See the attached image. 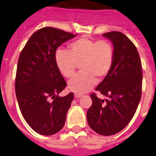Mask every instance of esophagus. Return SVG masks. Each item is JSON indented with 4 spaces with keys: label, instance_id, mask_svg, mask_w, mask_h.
Segmentation results:
<instances>
[{
    "label": "esophagus",
    "instance_id": "34e87169",
    "mask_svg": "<svg viewBox=\"0 0 156 156\" xmlns=\"http://www.w3.org/2000/svg\"><path fill=\"white\" fill-rule=\"evenodd\" d=\"M74 97H75V98H80V97H82V95L81 94H78V93H75V94H74Z\"/></svg>",
    "mask_w": 156,
    "mask_h": 156
}]
</instances>
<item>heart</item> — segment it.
Returning <instances> with one entry per match:
<instances>
[{
  "mask_svg": "<svg viewBox=\"0 0 156 156\" xmlns=\"http://www.w3.org/2000/svg\"><path fill=\"white\" fill-rule=\"evenodd\" d=\"M115 52L107 40L94 41L80 38L68 46V51L58 49L55 62L59 73L70 78L79 64L81 72L68 82V89L76 93H84L93 87L96 79L102 80L112 70Z\"/></svg>",
  "mask_w": 156,
  "mask_h": 156,
  "instance_id": "b5f03b06",
  "label": "heart"
}]
</instances>
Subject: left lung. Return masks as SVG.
<instances>
[{
	"mask_svg": "<svg viewBox=\"0 0 156 156\" xmlns=\"http://www.w3.org/2000/svg\"><path fill=\"white\" fill-rule=\"evenodd\" d=\"M112 42L115 52L112 70L96 90L108 99L91 94L87 112L90 128L104 136L122 130L134 115L141 97L142 69L137 49L124 34L112 31L103 34Z\"/></svg>",
	"mask_w": 156,
	"mask_h": 156,
	"instance_id": "8db88e82",
	"label": "left lung"
}]
</instances>
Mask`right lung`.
Segmentation results:
<instances>
[{"instance_id": "add662e5", "label": "right lung", "mask_w": 156, "mask_h": 156, "mask_svg": "<svg viewBox=\"0 0 156 156\" xmlns=\"http://www.w3.org/2000/svg\"><path fill=\"white\" fill-rule=\"evenodd\" d=\"M75 36L56 28H41L31 35L20 53L16 98L26 122L39 134L53 135L65 124L74 94L58 96L67 83L56 67L55 53L59 46Z\"/></svg>"}]
</instances>
